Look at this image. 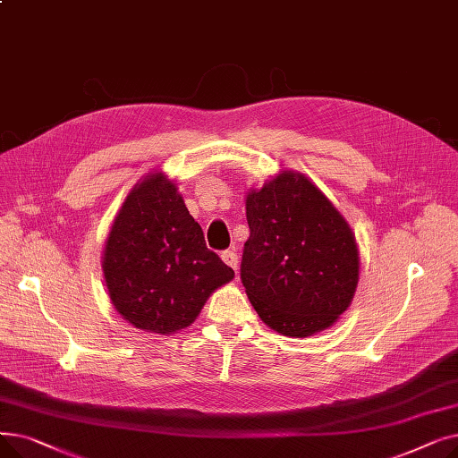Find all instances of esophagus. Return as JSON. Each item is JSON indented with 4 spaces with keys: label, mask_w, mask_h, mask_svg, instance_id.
I'll return each mask as SVG.
<instances>
[{
    "label": "esophagus",
    "mask_w": 458,
    "mask_h": 458,
    "mask_svg": "<svg viewBox=\"0 0 458 458\" xmlns=\"http://www.w3.org/2000/svg\"><path fill=\"white\" fill-rule=\"evenodd\" d=\"M221 258H223V261L226 263L228 267H232V269L237 273V254H235L233 250H225V252L221 254Z\"/></svg>",
    "instance_id": "obj_1"
}]
</instances>
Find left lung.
<instances>
[{"label": "left lung", "instance_id": "8db88e82", "mask_svg": "<svg viewBox=\"0 0 458 458\" xmlns=\"http://www.w3.org/2000/svg\"><path fill=\"white\" fill-rule=\"evenodd\" d=\"M247 221L242 282L261 321L293 338L330 327L358 284V249L340 211L310 180L284 171L249 192Z\"/></svg>", "mask_w": 458, "mask_h": 458}]
</instances>
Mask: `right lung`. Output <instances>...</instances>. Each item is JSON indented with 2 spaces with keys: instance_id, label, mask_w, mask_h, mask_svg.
<instances>
[{
  "instance_id": "add662e5",
  "label": "right lung",
  "mask_w": 458,
  "mask_h": 458,
  "mask_svg": "<svg viewBox=\"0 0 458 458\" xmlns=\"http://www.w3.org/2000/svg\"><path fill=\"white\" fill-rule=\"evenodd\" d=\"M104 275L116 311L135 328L173 334L189 327L233 269L206 247L200 225L163 174L144 178L114 219Z\"/></svg>"
}]
</instances>
